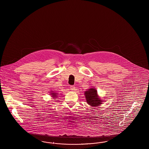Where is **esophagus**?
I'll list each match as a JSON object with an SVG mask.
<instances>
[{
    "instance_id": "34e87169",
    "label": "esophagus",
    "mask_w": 149,
    "mask_h": 149,
    "mask_svg": "<svg viewBox=\"0 0 149 149\" xmlns=\"http://www.w3.org/2000/svg\"><path fill=\"white\" fill-rule=\"evenodd\" d=\"M70 90H75V87L74 86H71L70 87Z\"/></svg>"
}]
</instances>
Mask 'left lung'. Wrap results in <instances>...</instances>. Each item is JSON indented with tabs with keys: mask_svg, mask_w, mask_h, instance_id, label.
Returning a JSON list of instances; mask_svg holds the SVG:
<instances>
[{
	"mask_svg": "<svg viewBox=\"0 0 149 149\" xmlns=\"http://www.w3.org/2000/svg\"><path fill=\"white\" fill-rule=\"evenodd\" d=\"M86 102L91 106L95 107L102 104V100L97 94V91L95 88H90L85 92Z\"/></svg>",
	"mask_w": 149,
	"mask_h": 149,
	"instance_id": "obj_1",
	"label": "left lung"
}]
</instances>
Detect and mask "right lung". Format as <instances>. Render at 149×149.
<instances>
[{"mask_svg":"<svg viewBox=\"0 0 149 149\" xmlns=\"http://www.w3.org/2000/svg\"><path fill=\"white\" fill-rule=\"evenodd\" d=\"M58 93H56V92H54V91H52V92L50 93V95L52 96V97H53L54 99H56V98H57V97L58 96L57 95Z\"/></svg>","mask_w":149,"mask_h":149,"instance_id":"1","label":"right lung"}]
</instances>
